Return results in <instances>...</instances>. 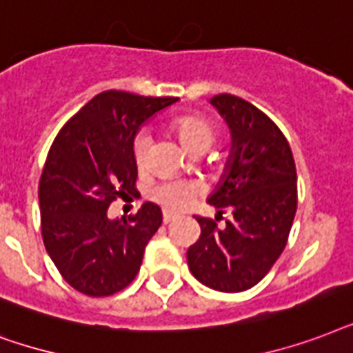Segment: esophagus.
<instances>
[{"mask_svg": "<svg viewBox=\"0 0 353 353\" xmlns=\"http://www.w3.org/2000/svg\"><path fill=\"white\" fill-rule=\"evenodd\" d=\"M174 217H176V215L171 214V212H168V210H163V223H165V225H169V223H171Z\"/></svg>", "mask_w": 353, "mask_h": 353, "instance_id": "34e87169", "label": "esophagus"}]
</instances>
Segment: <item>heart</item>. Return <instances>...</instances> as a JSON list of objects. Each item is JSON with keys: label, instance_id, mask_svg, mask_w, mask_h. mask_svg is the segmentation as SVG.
<instances>
[{"label": "heart", "instance_id": "1", "mask_svg": "<svg viewBox=\"0 0 353 353\" xmlns=\"http://www.w3.org/2000/svg\"><path fill=\"white\" fill-rule=\"evenodd\" d=\"M173 132L180 139V143L191 154H202L210 149L217 138V127L212 119L202 114H184L171 123ZM147 147L149 138L145 132H139L132 141V157L136 168L143 169L147 163ZM201 193V185L193 180L165 179L149 190V199L163 206L169 212H180L190 206Z\"/></svg>", "mask_w": 353, "mask_h": 353}]
</instances>
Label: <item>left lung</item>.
<instances>
[{
  "instance_id": "8db88e82",
  "label": "left lung",
  "mask_w": 353,
  "mask_h": 353,
  "mask_svg": "<svg viewBox=\"0 0 353 353\" xmlns=\"http://www.w3.org/2000/svg\"><path fill=\"white\" fill-rule=\"evenodd\" d=\"M232 132L226 174L208 202L215 219L196 217L201 237L188 248L196 280L223 293L254 288L288 245L296 214V168L288 138L252 103L232 94L212 97ZM231 212L219 227L216 221Z\"/></svg>"
}]
</instances>
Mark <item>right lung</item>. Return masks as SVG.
<instances>
[{"mask_svg": "<svg viewBox=\"0 0 353 353\" xmlns=\"http://www.w3.org/2000/svg\"><path fill=\"white\" fill-rule=\"evenodd\" d=\"M176 97L106 90L68 119L43 163L38 201L49 258L86 296H110L132 283L162 210L145 202L128 219L110 221L117 196L138 193L132 141L141 123Z\"/></svg>", "mask_w": 353, "mask_h": 353, "instance_id": "right-lung-1", "label": "right lung"}]
</instances>
